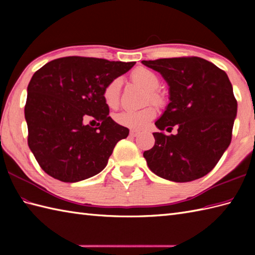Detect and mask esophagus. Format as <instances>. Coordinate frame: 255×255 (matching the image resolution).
<instances>
[{
    "label": "esophagus",
    "mask_w": 255,
    "mask_h": 255,
    "mask_svg": "<svg viewBox=\"0 0 255 255\" xmlns=\"http://www.w3.org/2000/svg\"><path fill=\"white\" fill-rule=\"evenodd\" d=\"M138 134H139L138 130H133V129L132 130H130V137H137Z\"/></svg>",
    "instance_id": "34e87169"
}]
</instances>
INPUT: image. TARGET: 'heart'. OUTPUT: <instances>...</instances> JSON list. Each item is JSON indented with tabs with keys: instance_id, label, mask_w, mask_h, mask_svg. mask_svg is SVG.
Segmentation results:
<instances>
[{
	"instance_id": "heart-1",
	"label": "heart",
	"mask_w": 255,
	"mask_h": 255,
	"mask_svg": "<svg viewBox=\"0 0 255 255\" xmlns=\"http://www.w3.org/2000/svg\"><path fill=\"white\" fill-rule=\"evenodd\" d=\"M130 78L132 82L140 85L145 91H148L147 102H152L154 104L161 105L163 103V96L158 91L160 86V79L153 71L147 68H137L133 70ZM122 89V80L116 78L108 83L104 90H103V99L105 104L111 107H117L121 97ZM156 115V111L153 106H145L141 110H126L118 113L115 116V121L122 126L132 128V129H141Z\"/></svg>"
}]
</instances>
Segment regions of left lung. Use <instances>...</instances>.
I'll list each match as a JSON object with an SVG mask.
<instances>
[{
  "label": "left lung",
  "instance_id": "obj_1",
  "mask_svg": "<svg viewBox=\"0 0 255 255\" xmlns=\"http://www.w3.org/2000/svg\"><path fill=\"white\" fill-rule=\"evenodd\" d=\"M142 63L161 73L170 103L155 126V142L143 152L149 169L165 180L184 183L205 176L229 147L237 100L228 75L203 58L180 57ZM178 133L166 136L165 128Z\"/></svg>",
  "mask_w": 255,
  "mask_h": 255
}]
</instances>
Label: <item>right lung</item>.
Masks as SVG:
<instances>
[{
    "label": "right lung",
    "instance_id": "1",
    "mask_svg": "<svg viewBox=\"0 0 255 255\" xmlns=\"http://www.w3.org/2000/svg\"><path fill=\"white\" fill-rule=\"evenodd\" d=\"M133 66L134 62L72 56L48 62L34 73L25 105L27 141L48 175L74 183L96 175L107 165L116 143L127 138L129 129L108 115L103 90ZM88 121L97 122V127Z\"/></svg>",
    "mask_w": 255,
    "mask_h": 255
}]
</instances>
